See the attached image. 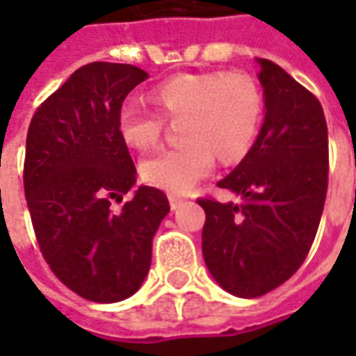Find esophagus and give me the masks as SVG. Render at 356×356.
<instances>
[{
    "mask_svg": "<svg viewBox=\"0 0 356 356\" xmlns=\"http://www.w3.org/2000/svg\"><path fill=\"white\" fill-rule=\"evenodd\" d=\"M168 198H170L171 209H177L179 206L183 204V202H186V198H183V196H179V194H170Z\"/></svg>",
    "mask_w": 356,
    "mask_h": 356,
    "instance_id": "esophagus-1",
    "label": "esophagus"
}]
</instances>
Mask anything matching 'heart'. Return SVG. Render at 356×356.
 <instances>
[{
  "label": "heart",
  "instance_id": "obj_1",
  "mask_svg": "<svg viewBox=\"0 0 356 356\" xmlns=\"http://www.w3.org/2000/svg\"><path fill=\"white\" fill-rule=\"evenodd\" d=\"M154 102L168 120H181L177 135L183 143L148 154L140 175L150 185L186 193L213 168L240 162L254 145L263 120V93L244 72L183 74L154 89ZM118 127L127 145L154 147L165 129L160 112L137 102H125Z\"/></svg>",
  "mask_w": 356,
  "mask_h": 356
}]
</instances>
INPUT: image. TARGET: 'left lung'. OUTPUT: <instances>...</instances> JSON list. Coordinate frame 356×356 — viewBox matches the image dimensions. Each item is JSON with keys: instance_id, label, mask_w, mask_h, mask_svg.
I'll return each mask as SVG.
<instances>
[{"instance_id": "1", "label": "left lung", "mask_w": 356, "mask_h": 356, "mask_svg": "<svg viewBox=\"0 0 356 356\" xmlns=\"http://www.w3.org/2000/svg\"><path fill=\"white\" fill-rule=\"evenodd\" d=\"M259 81L265 122L254 147L217 186L240 204L200 198L202 254L217 284L259 298L305 261L328 191V127L318 99L267 58Z\"/></svg>"}]
</instances>
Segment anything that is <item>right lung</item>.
I'll use <instances>...</instances> for the list:
<instances>
[{
	"label": "right lung",
	"mask_w": 356,
	"mask_h": 356,
	"mask_svg": "<svg viewBox=\"0 0 356 356\" xmlns=\"http://www.w3.org/2000/svg\"><path fill=\"white\" fill-rule=\"evenodd\" d=\"M148 74L133 65L89 63L38 106L26 135L24 194L43 259L66 288L95 303L139 290L168 196L139 186L118 116Z\"/></svg>",
	"instance_id": "add662e5"
}]
</instances>
